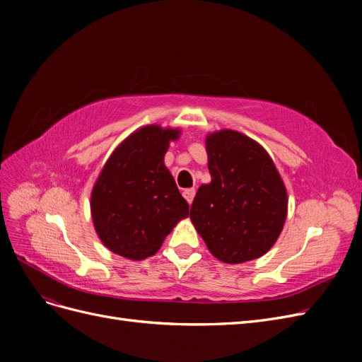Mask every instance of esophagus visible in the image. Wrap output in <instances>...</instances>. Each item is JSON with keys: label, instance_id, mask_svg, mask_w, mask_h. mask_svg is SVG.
<instances>
[{"label": "esophagus", "instance_id": "esophagus-1", "mask_svg": "<svg viewBox=\"0 0 362 362\" xmlns=\"http://www.w3.org/2000/svg\"><path fill=\"white\" fill-rule=\"evenodd\" d=\"M194 194H196V190H194V189H185V190L182 192V196H184L185 201H187L189 204H192V202H193Z\"/></svg>", "mask_w": 362, "mask_h": 362}]
</instances>
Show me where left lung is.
<instances>
[{"label": "left lung", "instance_id": "1", "mask_svg": "<svg viewBox=\"0 0 362 362\" xmlns=\"http://www.w3.org/2000/svg\"><path fill=\"white\" fill-rule=\"evenodd\" d=\"M211 182L196 193L190 218L211 254L228 264L255 259L275 245L287 192L264 148L223 129L206 137Z\"/></svg>", "mask_w": 362, "mask_h": 362}]
</instances>
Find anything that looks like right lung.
I'll use <instances>...</instances> for the list:
<instances>
[{"instance_id":"add662e5","label":"right lung","mask_w":362,"mask_h":362,"mask_svg":"<svg viewBox=\"0 0 362 362\" xmlns=\"http://www.w3.org/2000/svg\"><path fill=\"white\" fill-rule=\"evenodd\" d=\"M178 129L148 125L127 137L105 163L92 190V218L105 247L129 259L154 255L189 216L164 154Z\"/></svg>"}]
</instances>
